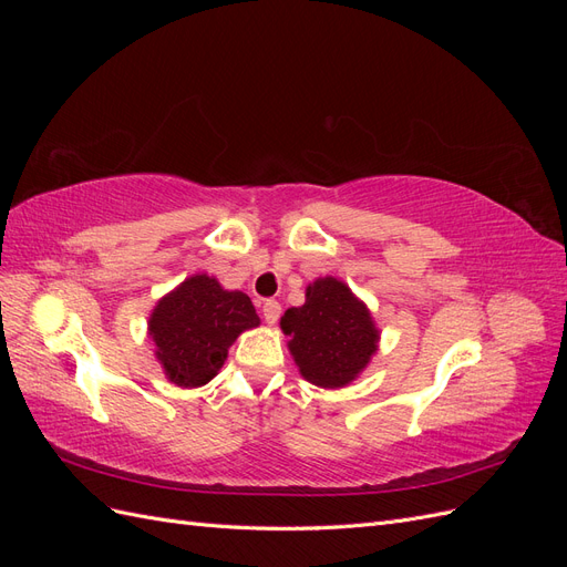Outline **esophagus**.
Here are the masks:
<instances>
[{"mask_svg": "<svg viewBox=\"0 0 567 567\" xmlns=\"http://www.w3.org/2000/svg\"><path fill=\"white\" fill-rule=\"evenodd\" d=\"M262 315L267 323H277V319L281 317V305L277 300H265L262 302Z\"/></svg>", "mask_w": 567, "mask_h": 567, "instance_id": "1", "label": "esophagus"}]
</instances>
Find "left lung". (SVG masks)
<instances>
[{
	"label": "left lung",
	"mask_w": 567,
	"mask_h": 567,
	"mask_svg": "<svg viewBox=\"0 0 567 567\" xmlns=\"http://www.w3.org/2000/svg\"><path fill=\"white\" fill-rule=\"evenodd\" d=\"M281 331L290 336L288 348L300 373L321 388H342L354 381L379 342L367 305L333 277L307 286L305 305L286 310Z\"/></svg>",
	"instance_id": "left-lung-1"
}]
</instances>
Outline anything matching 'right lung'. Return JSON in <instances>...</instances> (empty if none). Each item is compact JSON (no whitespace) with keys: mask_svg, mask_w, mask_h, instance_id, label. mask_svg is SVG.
Instances as JSON below:
<instances>
[{"mask_svg":"<svg viewBox=\"0 0 567 567\" xmlns=\"http://www.w3.org/2000/svg\"><path fill=\"white\" fill-rule=\"evenodd\" d=\"M257 323L260 317L246 293L196 274L156 305L148 331L167 379L198 388L215 379L238 333Z\"/></svg>","mask_w":567,"mask_h":567,"instance_id":"right-lung-1","label":"right lung"}]
</instances>
